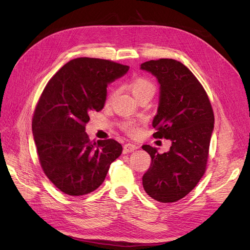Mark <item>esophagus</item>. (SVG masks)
Masks as SVG:
<instances>
[{
    "mask_svg": "<svg viewBox=\"0 0 250 250\" xmlns=\"http://www.w3.org/2000/svg\"><path fill=\"white\" fill-rule=\"evenodd\" d=\"M135 149H138V147L133 145V144L131 143H127L124 145V152L127 153V152H132V151H134Z\"/></svg>",
    "mask_w": 250,
    "mask_h": 250,
    "instance_id": "esophagus-1",
    "label": "esophagus"
}]
</instances>
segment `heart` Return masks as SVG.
<instances>
[{
	"label": "heart",
	"instance_id": "b5f03b06",
	"mask_svg": "<svg viewBox=\"0 0 250 250\" xmlns=\"http://www.w3.org/2000/svg\"><path fill=\"white\" fill-rule=\"evenodd\" d=\"M130 89H131L132 95L137 98V99H140V98H142V97L152 98L155 93V90H156L154 83L146 77L134 78L130 84ZM122 128L125 131H127L130 134H134L138 132L137 124H135L134 122H131V121L123 123Z\"/></svg>",
	"mask_w": 250,
	"mask_h": 250
}]
</instances>
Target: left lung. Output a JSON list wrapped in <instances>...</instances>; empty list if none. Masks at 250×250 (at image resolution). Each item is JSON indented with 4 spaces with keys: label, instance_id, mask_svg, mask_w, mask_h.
Segmentation results:
<instances>
[{
    "label": "left lung",
    "instance_id": "obj_1",
    "mask_svg": "<svg viewBox=\"0 0 250 250\" xmlns=\"http://www.w3.org/2000/svg\"><path fill=\"white\" fill-rule=\"evenodd\" d=\"M141 70L160 83L153 137L171 141L170 150L163 154L149 145L142 147L151 156L143 187L151 198L175 202L190 193L206 172L214 112L200 82L177 60H150L141 64Z\"/></svg>",
    "mask_w": 250,
    "mask_h": 250
}]
</instances>
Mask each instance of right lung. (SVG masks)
<instances>
[{
	"label": "right lung",
	"instance_id": "obj_1",
	"mask_svg": "<svg viewBox=\"0 0 250 250\" xmlns=\"http://www.w3.org/2000/svg\"><path fill=\"white\" fill-rule=\"evenodd\" d=\"M128 70L110 60L80 57L65 63L44 87L32 132L44 174L64 194L95 191L122 153L115 140L90 142L85 124L90 113L104 107L107 85Z\"/></svg>",
	"mask_w": 250,
	"mask_h": 250
}]
</instances>
